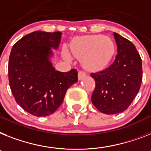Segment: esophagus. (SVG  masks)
Instances as JSON below:
<instances>
[{
    "label": "esophagus",
    "mask_w": 151,
    "mask_h": 151,
    "mask_svg": "<svg viewBox=\"0 0 151 151\" xmlns=\"http://www.w3.org/2000/svg\"><path fill=\"white\" fill-rule=\"evenodd\" d=\"M86 76V74L84 73V72H82V71H80V72H78V78L79 80H82L83 78H84L85 76Z\"/></svg>",
    "instance_id": "obj_1"
}]
</instances>
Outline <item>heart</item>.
<instances>
[{
    "instance_id": "1",
    "label": "heart",
    "mask_w": 151,
    "mask_h": 151,
    "mask_svg": "<svg viewBox=\"0 0 151 151\" xmlns=\"http://www.w3.org/2000/svg\"><path fill=\"white\" fill-rule=\"evenodd\" d=\"M71 52L76 58L81 59L83 66L89 71H98L105 68L115 53V45L109 37L86 35L77 38L71 44ZM63 57L68 61L71 56L66 50Z\"/></svg>"
}]
</instances>
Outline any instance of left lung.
I'll return each instance as SVG.
<instances>
[{
    "instance_id": "1",
    "label": "left lung",
    "mask_w": 151,
    "mask_h": 151,
    "mask_svg": "<svg viewBox=\"0 0 151 151\" xmlns=\"http://www.w3.org/2000/svg\"><path fill=\"white\" fill-rule=\"evenodd\" d=\"M117 55L113 64L99 73H92L96 82L92 103L99 111L116 114L127 109L140 90L142 61L134 45L113 33Z\"/></svg>"
}]
</instances>
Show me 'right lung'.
<instances>
[{"label": "right lung", "instance_id": "1", "mask_svg": "<svg viewBox=\"0 0 151 151\" xmlns=\"http://www.w3.org/2000/svg\"><path fill=\"white\" fill-rule=\"evenodd\" d=\"M60 32H34L14 45L8 62V78L15 101L36 116L51 115L63 102L67 89L78 81V73L55 70L52 49L61 42Z\"/></svg>", "mask_w": 151, "mask_h": 151}]
</instances>
